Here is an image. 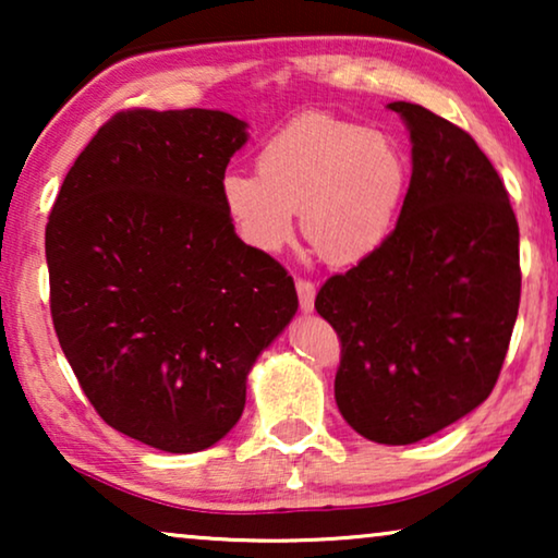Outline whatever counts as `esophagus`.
I'll list each match as a JSON object with an SVG mask.
<instances>
[{"instance_id":"34e87169","label":"esophagus","mask_w":558,"mask_h":558,"mask_svg":"<svg viewBox=\"0 0 558 558\" xmlns=\"http://www.w3.org/2000/svg\"><path fill=\"white\" fill-rule=\"evenodd\" d=\"M296 294H300V307L304 312H312L315 310V294L317 289L312 284L310 279H296Z\"/></svg>"}]
</instances>
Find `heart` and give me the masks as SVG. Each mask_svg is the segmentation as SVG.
<instances>
[{
    "mask_svg": "<svg viewBox=\"0 0 558 558\" xmlns=\"http://www.w3.org/2000/svg\"><path fill=\"white\" fill-rule=\"evenodd\" d=\"M409 162L396 140L327 113H304L269 136L256 174L226 172L220 203L241 241L277 254L302 233L327 264L348 266L384 246L409 193Z\"/></svg>",
    "mask_w": 558,
    "mask_h": 558,
    "instance_id": "b5f03b06",
    "label": "heart"
}]
</instances>
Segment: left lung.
I'll return each instance as SVG.
<instances>
[{
    "mask_svg": "<svg viewBox=\"0 0 558 558\" xmlns=\"http://www.w3.org/2000/svg\"><path fill=\"white\" fill-rule=\"evenodd\" d=\"M411 182L376 254L317 292L340 338L335 401L361 437L414 445L477 409L506 361L521 302L518 220L475 140L418 104Z\"/></svg>",
    "mask_w": 558,
    "mask_h": 558,
    "instance_id": "1",
    "label": "left lung"
}]
</instances>
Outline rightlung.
Instances as JSON below:
<instances>
[{
    "label": "right lung",
    "mask_w": 558,
    "mask_h": 558,
    "mask_svg": "<svg viewBox=\"0 0 558 558\" xmlns=\"http://www.w3.org/2000/svg\"><path fill=\"white\" fill-rule=\"evenodd\" d=\"M246 140L226 111H119L45 228L52 325L83 393L162 452H201L233 429L251 365L300 304L284 266L246 246L220 203Z\"/></svg>",
    "instance_id": "right-lung-1"
}]
</instances>
